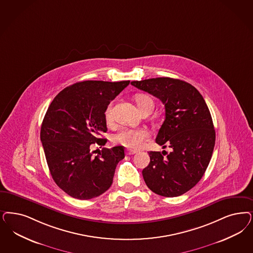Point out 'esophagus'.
<instances>
[{
  "label": "esophagus",
  "mask_w": 253,
  "mask_h": 253,
  "mask_svg": "<svg viewBox=\"0 0 253 253\" xmlns=\"http://www.w3.org/2000/svg\"><path fill=\"white\" fill-rule=\"evenodd\" d=\"M135 153H137L136 150H131V149H127V150H126V154H127V155H133V154H135Z\"/></svg>",
  "instance_id": "obj_1"
}]
</instances>
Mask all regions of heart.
I'll list each match as a JSON object with an SVG mask.
<instances>
[{
	"mask_svg": "<svg viewBox=\"0 0 253 253\" xmlns=\"http://www.w3.org/2000/svg\"><path fill=\"white\" fill-rule=\"evenodd\" d=\"M135 102L139 107L140 111L143 113L147 110H152L154 103L150 96L144 93L136 94ZM105 121L111 122L113 121V106L109 105L105 109ZM149 132L144 129H123L120 132H118L114 136V142L116 144L122 145L123 147L128 148H139L143 146V144L148 139Z\"/></svg>",
	"mask_w": 253,
	"mask_h": 253,
	"instance_id": "b5f03b06",
	"label": "heart"
}]
</instances>
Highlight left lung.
<instances>
[{"instance_id": "obj_1", "label": "left lung", "mask_w": 253, "mask_h": 253, "mask_svg": "<svg viewBox=\"0 0 253 253\" xmlns=\"http://www.w3.org/2000/svg\"><path fill=\"white\" fill-rule=\"evenodd\" d=\"M131 84L165 105L166 120L156 143L172 149L170 153L148 152L150 162L142 171L144 180L159 195L179 196L199 182L213 153L216 133L209 107L200 92L183 80L157 78Z\"/></svg>"}]
</instances>
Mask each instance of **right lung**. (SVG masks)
I'll return each mask as SVG.
<instances>
[{
    "mask_svg": "<svg viewBox=\"0 0 253 253\" xmlns=\"http://www.w3.org/2000/svg\"><path fill=\"white\" fill-rule=\"evenodd\" d=\"M130 81L87 80L65 87L54 98L41 126L40 138L53 180L68 195L88 200L106 192L117 165L125 157L122 146L103 148L107 105Z\"/></svg>",
    "mask_w": 253,
    "mask_h": 253,
    "instance_id": "add662e5",
    "label": "right lung"
}]
</instances>
